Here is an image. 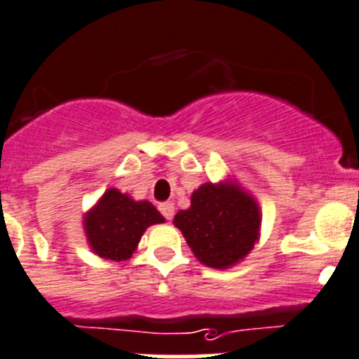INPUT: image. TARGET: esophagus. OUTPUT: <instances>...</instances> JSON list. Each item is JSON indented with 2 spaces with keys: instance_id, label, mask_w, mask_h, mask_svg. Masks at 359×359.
<instances>
[{
  "instance_id": "1",
  "label": "esophagus",
  "mask_w": 359,
  "mask_h": 359,
  "mask_svg": "<svg viewBox=\"0 0 359 359\" xmlns=\"http://www.w3.org/2000/svg\"><path fill=\"white\" fill-rule=\"evenodd\" d=\"M158 210H160V213L163 215V217L167 218V220H172V217H174V206L170 203H162V204H158Z\"/></svg>"
}]
</instances>
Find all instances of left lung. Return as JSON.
Segmentation results:
<instances>
[{
    "mask_svg": "<svg viewBox=\"0 0 359 359\" xmlns=\"http://www.w3.org/2000/svg\"><path fill=\"white\" fill-rule=\"evenodd\" d=\"M174 225L203 264L227 269L257 243L261 211L238 183H204L194 190L189 210L177 211Z\"/></svg>",
    "mask_w": 359,
    "mask_h": 359,
    "instance_id": "left-lung-1",
    "label": "left lung"
}]
</instances>
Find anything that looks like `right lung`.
<instances>
[{
  "label": "right lung",
  "mask_w": 359,
  "mask_h": 359,
  "mask_svg": "<svg viewBox=\"0 0 359 359\" xmlns=\"http://www.w3.org/2000/svg\"><path fill=\"white\" fill-rule=\"evenodd\" d=\"M163 217L148 201H134L118 189H109L84 215V233L90 248L102 259L126 261L137 248L149 225Z\"/></svg>",
  "instance_id": "obj_1"
}]
</instances>
